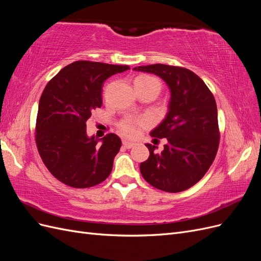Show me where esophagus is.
Segmentation results:
<instances>
[{
    "label": "esophagus",
    "instance_id": "esophagus-1",
    "mask_svg": "<svg viewBox=\"0 0 261 261\" xmlns=\"http://www.w3.org/2000/svg\"><path fill=\"white\" fill-rule=\"evenodd\" d=\"M123 146H124L125 148L130 149V148H133L134 146H135V144L130 143V141H128V140H123Z\"/></svg>",
    "mask_w": 261,
    "mask_h": 261
}]
</instances>
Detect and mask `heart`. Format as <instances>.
<instances>
[{
	"instance_id": "1",
	"label": "heart",
	"mask_w": 261,
	"mask_h": 261,
	"mask_svg": "<svg viewBox=\"0 0 261 261\" xmlns=\"http://www.w3.org/2000/svg\"><path fill=\"white\" fill-rule=\"evenodd\" d=\"M135 88L136 89H149V88H155L160 90L161 85L160 82L156 80L155 77L150 75H141L138 76L135 80ZM146 124V120H139V121H132V120H125L118 124V129L125 136L133 137L136 135L137 133V125H144Z\"/></svg>"
}]
</instances>
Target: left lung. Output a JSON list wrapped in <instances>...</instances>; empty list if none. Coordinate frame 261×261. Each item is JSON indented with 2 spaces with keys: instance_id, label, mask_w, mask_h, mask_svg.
Masks as SVG:
<instances>
[{
  "instance_id": "8db88e82",
  "label": "left lung",
  "mask_w": 261,
  "mask_h": 261,
  "mask_svg": "<svg viewBox=\"0 0 261 261\" xmlns=\"http://www.w3.org/2000/svg\"><path fill=\"white\" fill-rule=\"evenodd\" d=\"M155 74L171 90L169 113L151 132L167 138L161 153L147 144L150 155L140 172L150 185L168 193H179L203 177L218 152L220 130L215 97L201 78L180 66L151 64L134 68Z\"/></svg>"
}]
</instances>
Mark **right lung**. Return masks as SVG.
I'll list each match as a JSON object with an SVG mask.
<instances>
[{
	"label": "right lung",
	"instance_id": "obj_1",
	"mask_svg": "<svg viewBox=\"0 0 261 261\" xmlns=\"http://www.w3.org/2000/svg\"><path fill=\"white\" fill-rule=\"evenodd\" d=\"M129 69L128 65L76 61L46 84L39 101L35 139L42 162L63 184L88 188L102 183L112 171L122 141L110 133L87 136L86 122L102 106V84Z\"/></svg>",
	"mask_w": 261,
	"mask_h": 261
}]
</instances>
